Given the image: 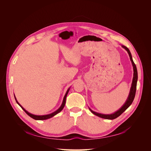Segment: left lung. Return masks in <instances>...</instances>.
I'll return each mask as SVG.
<instances>
[{"mask_svg": "<svg viewBox=\"0 0 151 151\" xmlns=\"http://www.w3.org/2000/svg\"><path fill=\"white\" fill-rule=\"evenodd\" d=\"M122 47L123 48H124L127 51L129 56H130V60L132 63V65H133V80H132V86L130 88V93L129 95V97L127 99L126 101L125 104H124V105L119 109L117 111H116L115 113L111 114H100V113H98L93 111L91 109L89 108L90 111H91V113H92L93 114L96 115L100 117L104 118V119H114L117 118V117L119 116L121 114H122L132 104V102L134 100V96H135V93H136V90H137V81H138V72H137V67L136 65L134 64V63L133 60L132 59V54L130 53V50H129L128 47H127L126 46L122 45Z\"/></svg>", "mask_w": 151, "mask_h": 151, "instance_id": "left-lung-1", "label": "left lung"}]
</instances>
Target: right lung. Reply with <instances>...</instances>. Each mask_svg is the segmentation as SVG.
Masks as SVG:
<instances>
[{
    "label": "right lung",
    "instance_id": "obj_1",
    "mask_svg": "<svg viewBox=\"0 0 151 151\" xmlns=\"http://www.w3.org/2000/svg\"><path fill=\"white\" fill-rule=\"evenodd\" d=\"M69 90H70V88L67 90V92H66V93H65V95L64 97H63L62 104L61 106H60V108H59L58 110H56V111H54V112H53V113H51V114H46V115H43V116H38V115H34V114H30V113H29L28 111H27L19 104L18 101L17 100V99H16L15 96H14V99H15L16 101H17V104L21 107V108H22L24 111L26 112V113L27 115H29L30 117L33 118L34 119H35V120H46V119H50V118L53 117V116H55V115H56L57 114H58L59 113H60V112L63 109V108H64V106H65V101H66V97H67V94H68V93Z\"/></svg>",
    "mask_w": 151,
    "mask_h": 151
}]
</instances>
